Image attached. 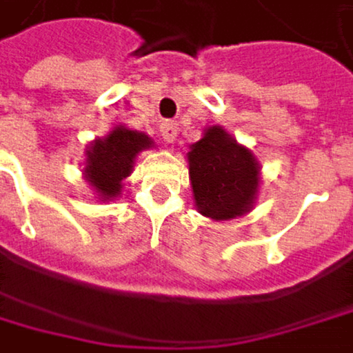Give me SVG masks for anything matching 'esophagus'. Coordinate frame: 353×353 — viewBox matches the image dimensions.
<instances>
[{
  "instance_id": "34e87169",
  "label": "esophagus",
  "mask_w": 353,
  "mask_h": 353,
  "mask_svg": "<svg viewBox=\"0 0 353 353\" xmlns=\"http://www.w3.org/2000/svg\"><path fill=\"white\" fill-rule=\"evenodd\" d=\"M160 133H162V139H164L166 143H172V141L176 139V135H179V126H176V122H172V120L162 122V124H160Z\"/></svg>"
}]
</instances>
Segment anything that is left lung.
I'll use <instances>...</instances> for the list:
<instances>
[{
  "label": "left lung",
  "mask_w": 353,
  "mask_h": 353,
  "mask_svg": "<svg viewBox=\"0 0 353 353\" xmlns=\"http://www.w3.org/2000/svg\"><path fill=\"white\" fill-rule=\"evenodd\" d=\"M189 176L197 210L214 220L243 216L258 191V162L225 128L210 126L191 145Z\"/></svg>",
  "instance_id": "1"
}]
</instances>
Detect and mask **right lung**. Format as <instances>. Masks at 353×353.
Instances as JSON below:
<instances>
[{
  "label": "right lung",
  "instance_id": "add662e5",
  "mask_svg": "<svg viewBox=\"0 0 353 353\" xmlns=\"http://www.w3.org/2000/svg\"><path fill=\"white\" fill-rule=\"evenodd\" d=\"M152 139L137 130L116 126L105 139H95L87 150L85 176L101 199H112L120 193L122 181L130 174L133 160L141 150H148Z\"/></svg>",
  "mask_w": 353,
  "mask_h": 353
}]
</instances>
